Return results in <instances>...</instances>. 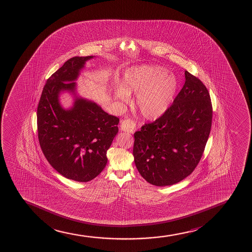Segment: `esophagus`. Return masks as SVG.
<instances>
[{
    "instance_id": "esophagus-1",
    "label": "esophagus",
    "mask_w": 252,
    "mask_h": 252,
    "mask_svg": "<svg viewBox=\"0 0 252 252\" xmlns=\"http://www.w3.org/2000/svg\"><path fill=\"white\" fill-rule=\"evenodd\" d=\"M121 130L126 132L133 133L136 130V124L130 119H124L121 121Z\"/></svg>"
}]
</instances>
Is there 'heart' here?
<instances>
[{
  "instance_id": "obj_1",
  "label": "heart",
  "mask_w": 252,
  "mask_h": 252,
  "mask_svg": "<svg viewBox=\"0 0 252 252\" xmlns=\"http://www.w3.org/2000/svg\"><path fill=\"white\" fill-rule=\"evenodd\" d=\"M178 82L175 77L168 74L160 66L144 65L126 72L122 88L115 92L120 102H128L129 94H136V104L140 113L147 119H156L167 111L172 104Z\"/></svg>"
}]
</instances>
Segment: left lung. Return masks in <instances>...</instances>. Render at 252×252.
I'll use <instances>...</instances> for the list:
<instances>
[{
	"instance_id": "left-lung-1",
	"label": "left lung",
	"mask_w": 252,
	"mask_h": 252,
	"mask_svg": "<svg viewBox=\"0 0 252 252\" xmlns=\"http://www.w3.org/2000/svg\"><path fill=\"white\" fill-rule=\"evenodd\" d=\"M185 79L167 111L134 134L136 168L155 186L173 185L190 175L200 161L211 130L213 107L208 89L188 71Z\"/></svg>"
}]
</instances>
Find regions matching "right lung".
<instances>
[{"instance_id": "add662e5", "label": "right lung", "mask_w": 252, "mask_h": 252, "mask_svg": "<svg viewBox=\"0 0 252 252\" xmlns=\"http://www.w3.org/2000/svg\"><path fill=\"white\" fill-rule=\"evenodd\" d=\"M92 58L73 57L52 74L37 110V136L46 159L61 175L82 183L91 181L105 168L107 150L119 131V118L95 103L77 98L71 110L60 106V91H74L73 81Z\"/></svg>"}]
</instances>
